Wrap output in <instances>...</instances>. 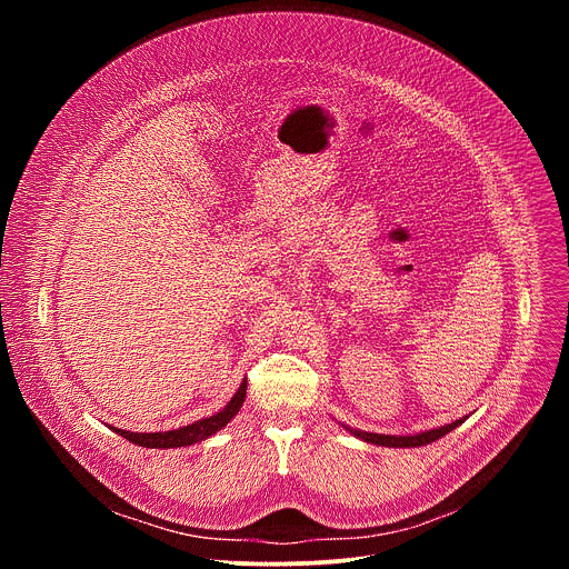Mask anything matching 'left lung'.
<instances>
[{"mask_svg": "<svg viewBox=\"0 0 569 569\" xmlns=\"http://www.w3.org/2000/svg\"><path fill=\"white\" fill-rule=\"evenodd\" d=\"M466 421L463 419H457L448 426H441V428H435V430H426V432H419V435H408V437H400V435H376V432H362V430H356V428H349L345 426V430H349L353 437L367 441V443H373V446H387V448H419V446H428L437 439H441L443 435H448L450 430H455L457 426H461Z\"/></svg>", "mask_w": 569, "mask_h": 569, "instance_id": "8db88e82", "label": "left lung"}]
</instances>
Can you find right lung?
Instances as JSON below:
<instances>
[{
	"label": "right lung",
	"instance_id": "1",
	"mask_svg": "<svg viewBox=\"0 0 569 569\" xmlns=\"http://www.w3.org/2000/svg\"><path fill=\"white\" fill-rule=\"evenodd\" d=\"M246 391H248V378H242L240 387L236 389V393L231 396V400L224 405L220 412H216L213 417L200 419L196 423H189L184 428L178 430H169V432H128L121 428H112L117 435H121L123 439L143 446V448H182V446H193L198 441L209 439L211 435H216L218 430H222L242 408L246 402Z\"/></svg>",
	"mask_w": 569,
	"mask_h": 569
}]
</instances>
